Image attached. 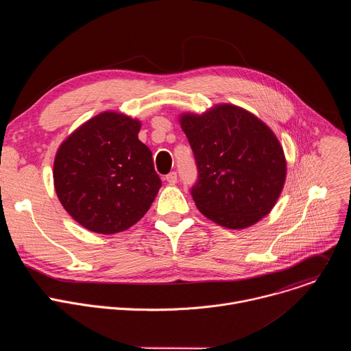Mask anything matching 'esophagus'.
Listing matches in <instances>:
<instances>
[{
  "label": "esophagus",
  "mask_w": 351,
  "mask_h": 351,
  "mask_svg": "<svg viewBox=\"0 0 351 351\" xmlns=\"http://www.w3.org/2000/svg\"><path fill=\"white\" fill-rule=\"evenodd\" d=\"M167 182L169 183V184H175L176 182H178V173L176 172H171V173H168L167 175Z\"/></svg>",
  "instance_id": "34e87169"
}]
</instances>
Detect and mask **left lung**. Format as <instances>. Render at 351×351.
Returning <instances> with one entry per match:
<instances>
[{
	"mask_svg": "<svg viewBox=\"0 0 351 351\" xmlns=\"http://www.w3.org/2000/svg\"><path fill=\"white\" fill-rule=\"evenodd\" d=\"M179 123L194 153L197 208L228 229L257 223L275 207L286 180V158L275 133L256 115L218 104Z\"/></svg>",
	"mask_w": 351,
	"mask_h": 351,
	"instance_id": "obj_1",
	"label": "left lung"
}]
</instances>
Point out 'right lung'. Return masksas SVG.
<instances>
[{
    "label": "right lung",
    "mask_w": 351,
    "mask_h": 351,
    "mask_svg": "<svg viewBox=\"0 0 351 351\" xmlns=\"http://www.w3.org/2000/svg\"><path fill=\"white\" fill-rule=\"evenodd\" d=\"M141 122L106 111L79 126L60 145L54 187L62 207L83 228L123 232L152 207L161 187L153 154L138 140Z\"/></svg>",
    "instance_id": "right-lung-1"
}]
</instances>
